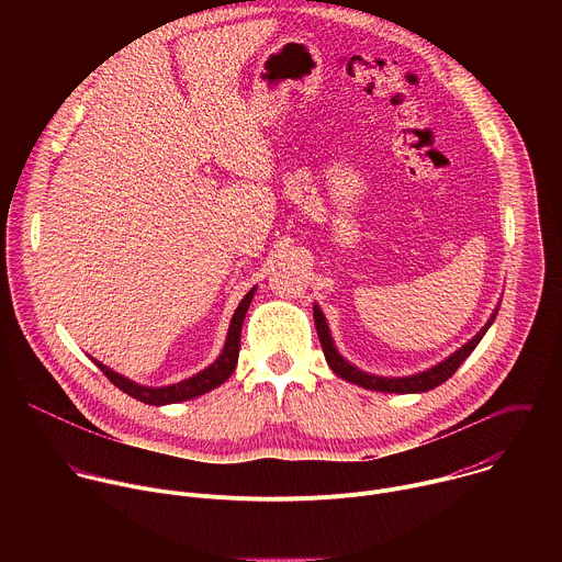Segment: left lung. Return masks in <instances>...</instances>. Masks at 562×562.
I'll return each mask as SVG.
<instances>
[{
  "instance_id": "left-lung-1",
  "label": "left lung",
  "mask_w": 562,
  "mask_h": 562,
  "mask_svg": "<svg viewBox=\"0 0 562 562\" xmlns=\"http://www.w3.org/2000/svg\"><path fill=\"white\" fill-rule=\"evenodd\" d=\"M496 313H498V308L490 317V323L483 329H480L467 345H462L458 351H453L447 360L438 362L436 367H431L427 371H420V373H414V375H405V378H382V375L360 371L358 367H353L351 362H347L338 353V349L331 340L329 327H327V317L323 315V311H319L317 304H313V319H315L317 338H319V345H323V351H325V358H327L331 371L336 375H340L342 380H347V382H353V384L371 389V391H382V393H423V391L436 389L438 384L449 380L458 371V367L469 358V353L477 347V342L483 340V336L487 334V329L492 327V323L496 319Z\"/></svg>"
}]
</instances>
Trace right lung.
<instances>
[{"instance_id": "right-lung-1", "label": "right lung", "mask_w": 562, "mask_h": 562, "mask_svg": "<svg viewBox=\"0 0 562 562\" xmlns=\"http://www.w3.org/2000/svg\"><path fill=\"white\" fill-rule=\"evenodd\" d=\"M254 293H256V286L243 297V302L237 304L233 317H231V325H228V334H226V342H224V349L220 353V358L209 364L204 371L178 382V384H169V386H144V384H137L120 373H115L113 369H109L106 364L93 360L100 371L117 386L122 389L124 393H128L131 397L139 400V403L144 405H153V407H162V405H176V403H184V400H191V397H198L215 386H220L233 371H235V364H237V353H239V334H243V323H245V315L249 311V304L254 300Z\"/></svg>"}]
</instances>
